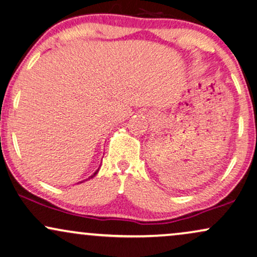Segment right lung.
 <instances>
[{
  "mask_svg": "<svg viewBox=\"0 0 257 257\" xmlns=\"http://www.w3.org/2000/svg\"><path fill=\"white\" fill-rule=\"evenodd\" d=\"M98 170H99V168H98ZM98 170H97L96 172H95V173H93V175H91V177L90 178H92V177H95V175L97 174V172H98ZM90 178H89V179H90Z\"/></svg>",
  "mask_w": 257,
  "mask_h": 257,
  "instance_id": "obj_1",
  "label": "right lung"
}]
</instances>
